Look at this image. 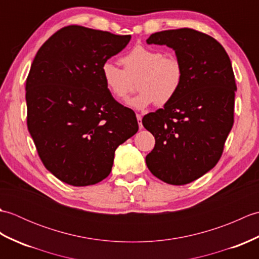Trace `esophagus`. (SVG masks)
<instances>
[{"label": "esophagus", "instance_id": "1", "mask_svg": "<svg viewBox=\"0 0 259 259\" xmlns=\"http://www.w3.org/2000/svg\"><path fill=\"white\" fill-rule=\"evenodd\" d=\"M137 120H138V124H139V128H140V129H142V128H144V126H142V117H141V114H139V113H137Z\"/></svg>", "mask_w": 259, "mask_h": 259}]
</instances>
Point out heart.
I'll return each instance as SVG.
<instances>
[{
  "instance_id": "obj_1",
  "label": "heart",
  "mask_w": 259,
  "mask_h": 259,
  "mask_svg": "<svg viewBox=\"0 0 259 259\" xmlns=\"http://www.w3.org/2000/svg\"><path fill=\"white\" fill-rule=\"evenodd\" d=\"M122 69L110 61L101 65V78L107 90L117 100H122L137 81L139 92L128 100L135 109L151 104H167L177 96L184 81L183 64L176 57L166 56L159 49L136 46L120 59Z\"/></svg>"
}]
</instances>
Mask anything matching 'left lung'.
Here are the masks:
<instances>
[{
    "label": "left lung",
    "instance_id": "obj_1",
    "mask_svg": "<svg viewBox=\"0 0 259 259\" xmlns=\"http://www.w3.org/2000/svg\"><path fill=\"white\" fill-rule=\"evenodd\" d=\"M147 43L172 48L184 68L177 96L142 118L156 140L147 167L167 184H189L216 166L232 130L237 90L232 62L217 40L188 27L153 33Z\"/></svg>",
    "mask_w": 259,
    "mask_h": 259
}]
</instances>
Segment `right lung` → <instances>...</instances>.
Returning a JSON list of instances; mask_svg holds the SVG:
<instances>
[{"label": "right lung", "instance_id": "add662e5", "mask_svg": "<svg viewBox=\"0 0 259 259\" xmlns=\"http://www.w3.org/2000/svg\"><path fill=\"white\" fill-rule=\"evenodd\" d=\"M130 38L68 25L33 60L25 84L27 129L45 167L65 184L107 178L115 149L139 129L135 112L114 100L100 72Z\"/></svg>", "mask_w": 259, "mask_h": 259}]
</instances>
